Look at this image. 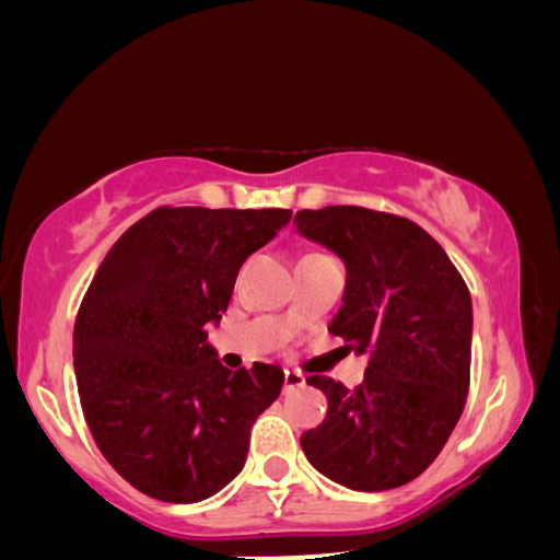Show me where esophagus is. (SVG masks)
<instances>
[{
	"label": "esophagus",
	"instance_id": "obj_1",
	"mask_svg": "<svg viewBox=\"0 0 560 560\" xmlns=\"http://www.w3.org/2000/svg\"><path fill=\"white\" fill-rule=\"evenodd\" d=\"M306 385V375L299 373V371H283V393H291L296 390V387H303Z\"/></svg>",
	"mask_w": 560,
	"mask_h": 560
}]
</instances>
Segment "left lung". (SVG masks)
Here are the masks:
<instances>
[{
	"label": "left lung",
	"instance_id": "1",
	"mask_svg": "<svg viewBox=\"0 0 560 560\" xmlns=\"http://www.w3.org/2000/svg\"><path fill=\"white\" fill-rule=\"evenodd\" d=\"M293 226L343 259V306L328 330L348 350L368 353L353 390L326 375L306 377L328 397V412L301 434V450L340 487H402L438 459L467 402V283L442 246L405 217L334 205L296 212Z\"/></svg>",
	"mask_w": 560,
	"mask_h": 560
}]
</instances>
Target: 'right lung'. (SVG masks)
<instances>
[{"label":"right lung","instance_id":"add662e5","mask_svg":"<svg viewBox=\"0 0 560 560\" xmlns=\"http://www.w3.org/2000/svg\"><path fill=\"white\" fill-rule=\"evenodd\" d=\"M289 220L277 207H158L101 261L73 326L75 385L101 454L143 494L195 504L242 471L283 371H226L205 326L230 306L246 257Z\"/></svg>","mask_w":560,"mask_h":560}]
</instances>
